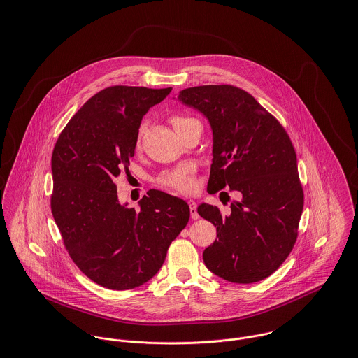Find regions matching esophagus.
<instances>
[{"mask_svg":"<svg viewBox=\"0 0 358 358\" xmlns=\"http://www.w3.org/2000/svg\"><path fill=\"white\" fill-rule=\"evenodd\" d=\"M187 203H189V206H190V215H192V217H193V219H199L200 215H199V212H197V204H196V201H194V200H189Z\"/></svg>","mask_w":358,"mask_h":358,"instance_id":"esophagus-1","label":"esophagus"}]
</instances>
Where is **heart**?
I'll return each mask as SVG.
<instances>
[{
	"label": "heart",
	"instance_id": "obj_1",
	"mask_svg": "<svg viewBox=\"0 0 358 358\" xmlns=\"http://www.w3.org/2000/svg\"><path fill=\"white\" fill-rule=\"evenodd\" d=\"M192 120L193 118H186V117H172L171 122L176 131ZM158 183L169 190H175L179 193H190L196 189L194 169L192 165H180L178 168L164 172L158 178Z\"/></svg>",
	"mask_w": 358,
	"mask_h": 358
}]
</instances>
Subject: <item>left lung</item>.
<instances>
[{
    "instance_id": "obj_1",
    "label": "left lung",
    "mask_w": 358,
    "mask_h": 358,
    "mask_svg": "<svg viewBox=\"0 0 358 358\" xmlns=\"http://www.w3.org/2000/svg\"><path fill=\"white\" fill-rule=\"evenodd\" d=\"M178 101L209 122V193L230 187L240 197L226 215L217 206L199 205L197 212L213 223L217 236L205 248V266L230 282H257L282 264L298 237L303 190L291 139L252 95L237 87H192L180 91Z\"/></svg>"
}]
</instances>
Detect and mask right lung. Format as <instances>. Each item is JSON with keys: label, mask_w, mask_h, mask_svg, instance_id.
Masks as SVG:
<instances>
[{"label": "right lung", "mask_w": 358, "mask_h": 358, "mask_svg": "<svg viewBox=\"0 0 358 358\" xmlns=\"http://www.w3.org/2000/svg\"><path fill=\"white\" fill-rule=\"evenodd\" d=\"M171 90H103L74 114L52 153V215L64 247L88 278L108 289L152 280L190 217L185 200L159 190L148 192L139 210L128 208L114 183L135 154L143 115Z\"/></svg>", "instance_id": "1"}]
</instances>
